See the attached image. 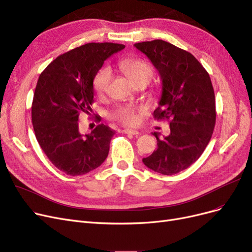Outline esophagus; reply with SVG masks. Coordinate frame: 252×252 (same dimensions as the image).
<instances>
[{
    "instance_id": "34e87169",
    "label": "esophagus",
    "mask_w": 252,
    "mask_h": 252,
    "mask_svg": "<svg viewBox=\"0 0 252 252\" xmlns=\"http://www.w3.org/2000/svg\"><path fill=\"white\" fill-rule=\"evenodd\" d=\"M123 132L125 134H127V135H138L139 134L137 129H131V128H125Z\"/></svg>"
}]
</instances>
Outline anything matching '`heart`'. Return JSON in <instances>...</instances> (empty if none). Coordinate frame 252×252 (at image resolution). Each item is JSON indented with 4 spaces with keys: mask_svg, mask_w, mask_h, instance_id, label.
Returning <instances> with one entry per match:
<instances>
[{
    "mask_svg": "<svg viewBox=\"0 0 252 252\" xmlns=\"http://www.w3.org/2000/svg\"><path fill=\"white\" fill-rule=\"evenodd\" d=\"M119 68L125 72L127 79L131 81L133 84L141 81L147 80L150 81L153 77V67L151 64H148L146 61L139 59V58H128L123 59L118 63ZM111 79V70L109 67H101L96 73L94 78H93V89L97 93L98 95H101L105 93ZM142 111L141 108H138L131 105H124L118 106L112 113L110 117L112 119H115L119 123L126 125V126H133L137 124L138 121V113Z\"/></svg>",
    "mask_w": 252,
    "mask_h": 252,
    "instance_id": "heart-1",
    "label": "heart"
}]
</instances>
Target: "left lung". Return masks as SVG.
I'll return each mask as SVG.
<instances>
[{"instance_id":"1","label":"left lung","mask_w":252,"mask_h":252,"mask_svg":"<svg viewBox=\"0 0 252 252\" xmlns=\"http://www.w3.org/2000/svg\"><path fill=\"white\" fill-rule=\"evenodd\" d=\"M151 60L162 80L158 120H169L170 134L142 159L148 168L164 175L187 169L209 144L216 124L215 93L208 71L194 56L164 40L135 43Z\"/></svg>"}]
</instances>
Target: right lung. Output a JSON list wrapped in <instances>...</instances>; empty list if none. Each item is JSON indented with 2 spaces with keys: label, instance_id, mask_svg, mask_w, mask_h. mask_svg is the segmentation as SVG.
I'll list each match as a JSON object with an SVG mask.
<instances>
[{
  "label": "right lung",
  "instance_id": "right-lung-1",
  "mask_svg": "<svg viewBox=\"0 0 252 252\" xmlns=\"http://www.w3.org/2000/svg\"><path fill=\"white\" fill-rule=\"evenodd\" d=\"M123 49L124 44L112 42L81 45L51 62L37 81L32 102L35 136L52 164L67 175L88 173L107 159L115 131L100 124L82 135L79 116L91 111L95 73Z\"/></svg>",
  "mask_w": 252,
  "mask_h": 252
}]
</instances>
